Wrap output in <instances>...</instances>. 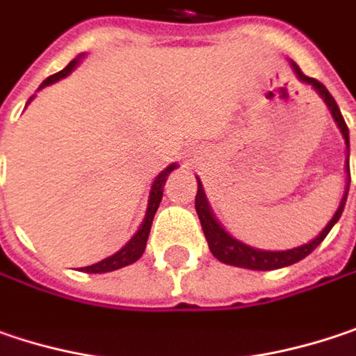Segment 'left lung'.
<instances>
[{"label":"left lung","mask_w":356,"mask_h":356,"mask_svg":"<svg viewBox=\"0 0 356 356\" xmlns=\"http://www.w3.org/2000/svg\"><path fill=\"white\" fill-rule=\"evenodd\" d=\"M290 66H292V72L296 74V79L304 85H310L312 89L316 90L320 95V99L324 101V105L328 107V111L332 115L337 127L341 129L343 134L344 145H346V160H344V170H346V186H344V194L341 198V204L337 209V213L332 215V218L328 220V225L318 233L316 237L312 241L304 243L300 247H293V249H286V251H266V249H257V247H251L247 243L235 239L220 222L218 218L213 213L209 200H207V194H204V188L200 184V178H196L198 182V191H196V200H194V207H196V213H198V218H200V225H202V231H204V237L209 241V249L211 253L215 255L218 261L227 264V266H235V267H245V269H255V271H271V269H280V267H288L302 261L306 255H310L314 249H316L320 243L326 239V235L330 233V229L339 222V218L343 215L344 204H346V196H348V186H350V168H348V154H350V145H348V127L344 123L343 115H341V109L337 105V101L332 99V95L328 92V89L316 81V79H310L306 76L300 66L290 60Z\"/></svg>","instance_id":"left-lung-1"}]
</instances>
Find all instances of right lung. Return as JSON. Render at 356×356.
<instances>
[{
  "label": "right lung",
  "instance_id": "add662e5",
  "mask_svg": "<svg viewBox=\"0 0 356 356\" xmlns=\"http://www.w3.org/2000/svg\"><path fill=\"white\" fill-rule=\"evenodd\" d=\"M83 58H85V54H79V56H76L74 60H70L68 66L63 68L60 72H56V74L48 76V79L40 85L38 90L44 89V87H48V85L58 83L60 79H66V76H68V74H70V72L81 64ZM32 99H34V97H30V101H32ZM30 101H28V103H30ZM176 168H178V164H170L168 168H164L158 176H156V180H154V184H152V188H149V196H147L145 216H143V220H141L140 229L136 231V235H134L129 241L125 243L117 253L109 255V257H105V259H101V261H97V264H92V266L81 267V271H87V273H107V271H115V269L131 266V264H136V261L140 259L141 255H143V251H145V245H147V237H149V229H152L154 215H156V211H158V207H160V202H162V196H164L165 180H168L170 172H174Z\"/></svg>",
  "mask_w": 356,
  "mask_h": 356
}]
</instances>
